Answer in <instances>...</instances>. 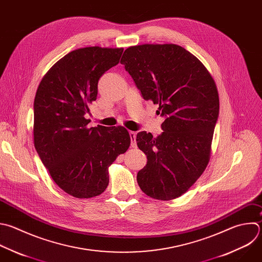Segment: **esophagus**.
<instances>
[{
  "label": "esophagus",
  "instance_id": "1",
  "mask_svg": "<svg viewBox=\"0 0 262 262\" xmlns=\"http://www.w3.org/2000/svg\"><path fill=\"white\" fill-rule=\"evenodd\" d=\"M129 137H130V146L133 148H136L137 147V141H136L137 133L136 132H129Z\"/></svg>",
  "mask_w": 262,
  "mask_h": 262
}]
</instances>
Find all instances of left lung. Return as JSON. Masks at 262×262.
Wrapping results in <instances>:
<instances>
[{"label":"left lung","mask_w":262,"mask_h":262,"mask_svg":"<svg viewBox=\"0 0 262 262\" xmlns=\"http://www.w3.org/2000/svg\"><path fill=\"white\" fill-rule=\"evenodd\" d=\"M146 101L159 106L162 133L140 132L137 144L147 155L137 181L148 196L170 201L185 193L208 165L219 96L206 67L176 44L128 47L120 61Z\"/></svg>","instance_id":"obj_1"}]
</instances>
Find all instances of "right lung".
Instances as JSON below:
<instances>
[{
  "mask_svg": "<svg viewBox=\"0 0 262 262\" xmlns=\"http://www.w3.org/2000/svg\"><path fill=\"white\" fill-rule=\"evenodd\" d=\"M123 48L71 51L46 73L34 102V144L56 185L77 199L103 193L108 167L130 145L123 126L89 127L85 115L97 100L103 74L116 66Z\"/></svg>",
  "mask_w": 262,
  "mask_h": 262,
  "instance_id": "1",
  "label": "right lung"
}]
</instances>
